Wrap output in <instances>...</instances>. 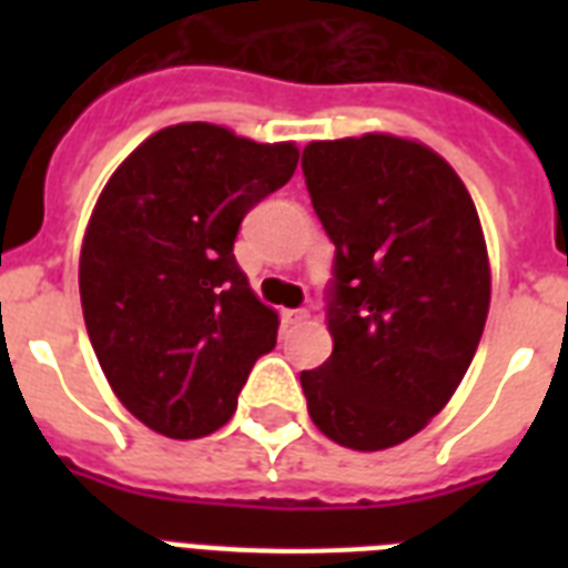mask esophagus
Wrapping results in <instances>:
<instances>
[{
	"mask_svg": "<svg viewBox=\"0 0 568 568\" xmlns=\"http://www.w3.org/2000/svg\"><path fill=\"white\" fill-rule=\"evenodd\" d=\"M306 318H310L306 310H283V324H301Z\"/></svg>",
	"mask_w": 568,
	"mask_h": 568,
	"instance_id": "1",
	"label": "esophagus"
}]
</instances>
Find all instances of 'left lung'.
Wrapping results in <instances>:
<instances>
[{
    "mask_svg": "<svg viewBox=\"0 0 568 568\" xmlns=\"http://www.w3.org/2000/svg\"><path fill=\"white\" fill-rule=\"evenodd\" d=\"M312 209L336 244L333 354L301 374L315 427L354 450L422 430L457 392L489 312L477 209L442 155L392 135L312 141Z\"/></svg>",
    "mask_w": 568,
    "mask_h": 568,
    "instance_id": "8db88e82",
    "label": "left lung"
}]
</instances>
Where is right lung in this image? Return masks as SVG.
I'll use <instances>...</instances> for the list:
<instances>
[{
    "mask_svg": "<svg viewBox=\"0 0 568 568\" xmlns=\"http://www.w3.org/2000/svg\"><path fill=\"white\" fill-rule=\"evenodd\" d=\"M294 144H256L212 123L155 132L102 189L79 262L84 327L114 395L171 439L230 422L276 312L235 262L244 214L283 189Z\"/></svg>",
    "mask_w": 568,
    "mask_h": 568,
    "instance_id": "1",
    "label": "right lung"
}]
</instances>
